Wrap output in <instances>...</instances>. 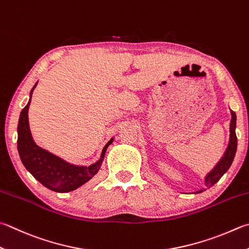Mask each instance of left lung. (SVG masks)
Returning <instances> with one entry per match:
<instances>
[{"instance_id":"1","label":"left lung","mask_w":249,"mask_h":249,"mask_svg":"<svg viewBox=\"0 0 249 249\" xmlns=\"http://www.w3.org/2000/svg\"><path fill=\"white\" fill-rule=\"evenodd\" d=\"M232 115V119H231V124H230V142H229V146L227 148L226 153H224L223 157L221 158V160L218 162V165L214 167L213 170L209 173V175L206 177V189H210V187L213 186L215 183H217L221 177L228 171V169L231 166V163L234 159V156H235L236 153V147H237V138L235 134V126H236V115L234 111H231ZM203 190L198 191L197 193H201Z\"/></svg>"}]
</instances>
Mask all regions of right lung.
Instances as JSON below:
<instances>
[{
  "mask_svg": "<svg viewBox=\"0 0 249 249\" xmlns=\"http://www.w3.org/2000/svg\"><path fill=\"white\" fill-rule=\"evenodd\" d=\"M34 89L30 93L29 103L20 112L19 123H18L17 148L21 161L27 170L48 189L59 192V193H66V192L76 190L77 187L81 186L96 175L101 167L106 148L112 142V140H110L103 149L100 160L90 167L69 165L60 158L42 149L32 140L29 120H28V109H29Z\"/></svg>",
  "mask_w": 249,
  "mask_h": 249,
  "instance_id": "obj_1",
  "label": "right lung"
}]
</instances>
